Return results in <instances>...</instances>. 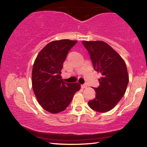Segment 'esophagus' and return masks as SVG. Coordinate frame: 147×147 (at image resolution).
I'll list each match as a JSON object with an SVG mask.
<instances>
[{
	"label": "esophagus",
	"instance_id": "1",
	"mask_svg": "<svg viewBox=\"0 0 147 147\" xmlns=\"http://www.w3.org/2000/svg\"><path fill=\"white\" fill-rule=\"evenodd\" d=\"M81 88H83V89H84V88H88V84H82V85H81Z\"/></svg>",
	"mask_w": 147,
	"mask_h": 147
}]
</instances>
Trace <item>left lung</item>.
Masks as SVG:
<instances>
[{
    "mask_svg": "<svg viewBox=\"0 0 147 147\" xmlns=\"http://www.w3.org/2000/svg\"><path fill=\"white\" fill-rule=\"evenodd\" d=\"M82 43L90 54L94 69L100 72V86L94 88L96 96L88 102L89 107L98 112L111 110L125 93L129 76L124 59L108 44L102 41Z\"/></svg>",
    "mask_w": 147,
    "mask_h": 147,
    "instance_id": "obj_1",
    "label": "left lung"
}]
</instances>
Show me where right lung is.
I'll return each mask as SVG.
<instances>
[{
    "mask_svg": "<svg viewBox=\"0 0 147 147\" xmlns=\"http://www.w3.org/2000/svg\"><path fill=\"white\" fill-rule=\"evenodd\" d=\"M77 41L62 39L47 45L35 59L32 73V88L38 102L51 113L64 111L80 84L65 82L61 78L63 63Z\"/></svg>",
    "mask_w": 147,
    "mask_h": 147,
    "instance_id": "right-lung-1",
    "label": "right lung"
}]
</instances>
